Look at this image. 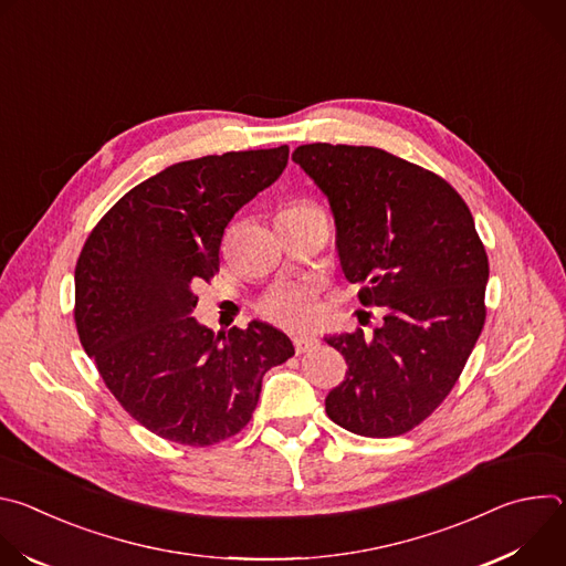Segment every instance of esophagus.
<instances>
[{"instance_id":"obj_1","label":"esophagus","mask_w":566,"mask_h":566,"mask_svg":"<svg viewBox=\"0 0 566 566\" xmlns=\"http://www.w3.org/2000/svg\"><path fill=\"white\" fill-rule=\"evenodd\" d=\"M293 347H295L297 354H306V352H313L317 347V340L311 338V336H295Z\"/></svg>"}]
</instances>
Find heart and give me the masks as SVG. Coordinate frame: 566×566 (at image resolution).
<instances>
[{"label": "heart", "instance_id": "1", "mask_svg": "<svg viewBox=\"0 0 566 566\" xmlns=\"http://www.w3.org/2000/svg\"><path fill=\"white\" fill-rule=\"evenodd\" d=\"M282 212L289 214H325L322 208L313 201H293ZM260 313L273 322L277 327L293 329V332H306L313 329L319 322V304L317 295L306 284H286L275 286L264 295L260 302Z\"/></svg>", "mask_w": 566, "mask_h": 566}]
</instances>
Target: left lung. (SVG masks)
Instances as JSON below:
<instances>
[{
    "label": "left lung",
    "mask_w": 566,
    "mask_h": 566,
    "mask_svg": "<svg viewBox=\"0 0 566 566\" xmlns=\"http://www.w3.org/2000/svg\"><path fill=\"white\" fill-rule=\"evenodd\" d=\"M293 160L332 203L360 304L385 311L371 338H327L349 367L327 415L360 437L406 434L452 391L486 322L489 255L470 208L439 175L378 147L308 143Z\"/></svg>",
    "instance_id": "1"
}]
</instances>
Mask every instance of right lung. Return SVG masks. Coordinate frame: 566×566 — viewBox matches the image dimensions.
Segmentation results:
<instances>
[{"label": "right lung", "instance_id": "obj_1", "mask_svg": "<svg viewBox=\"0 0 566 566\" xmlns=\"http://www.w3.org/2000/svg\"><path fill=\"white\" fill-rule=\"evenodd\" d=\"M289 164V147L170 166L120 197L75 264V329L123 410L160 439L206 448L244 430L291 340L264 322L214 336L190 317L219 273L228 221Z\"/></svg>", "mask_w": 566, "mask_h": 566}]
</instances>
